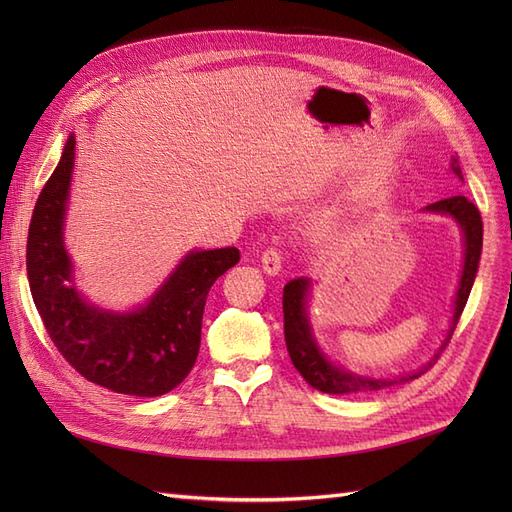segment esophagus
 Returning <instances> with one entry per match:
<instances>
[{"mask_svg": "<svg viewBox=\"0 0 512 512\" xmlns=\"http://www.w3.org/2000/svg\"><path fill=\"white\" fill-rule=\"evenodd\" d=\"M262 269H265L267 275H277L282 271V254L275 250V247H269V250L262 254Z\"/></svg>", "mask_w": 512, "mask_h": 512, "instance_id": "34e87169", "label": "esophagus"}]
</instances>
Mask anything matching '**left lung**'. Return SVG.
Wrapping results in <instances>:
<instances>
[{
	"mask_svg": "<svg viewBox=\"0 0 512 512\" xmlns=\"http://www.w3.org/2000/svg\"><path fill=\"white\" fill-rule=\"evenodd\" d=\"M451 170L463 179L459 160L451 158ZM423 211L427 213H440L453 218L461 232H463V269L459 277V288L455 294V307H453V318L448 324V331L444 335V342L438 348V352L431 356V361L423 365L421 369H414L410 374H399L391 378H374V376H361L354 374L350 369H344L342 365H335L327 359V354L322 352L318 346L316 337L312 333V324H309L307 316V297L312 282L309 277H297V280H290L284 286V337H286V348L290 354L292 365L297 367L299 374L305 378L309 386H314L316 391L329 393V395H352V393H371L380 389H391L395 384H406L418 376H423L425 371L438 361L440 352L448 346L453 337V331L459 322V316L463 307L468 303L470 290L474 284V277L478 271L480 252H483V220H480V211L474 203L466 196H451L438 200V203L427 205Z\"/></svg>",
	"mask_w": 512,
	"mask_h": 512,
	"instance_id": "obj_1",
	"label": "left lung"
}]
</instances>
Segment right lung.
<instances>
[{"label":"right lung","mask_w":512,"mask_h":512,"mask_svg":"<svg viewBox=\"0 0 512 512\" xmlns=\"http://www.w3.org/2000/svg\"><path fill=\"white\" fill-rule=\"evenodd\" d=\"M74 145L70 136L29 224L27 280L34 303L53 344L83 378L123 395H164L192 371L207 294L241 254L237 247L185 254L151 299L130 312L91 305L74 286L64 245Z\"/></svg>","instance_id":"obj_1"}]
</instances>
